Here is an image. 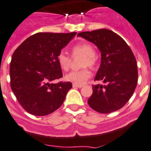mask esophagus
Here are the masks:
<instances>
[{
    "instance_id": "34e87169",
    "label": "esophagus",
    "mask_w": 151,
    "mask_h": 151,
    "mask_svg": "<svg viewBox=\"0 0 151 151\" xmlns=\"http://www.w3.org/2000/svg\"><path fill=\"white\" fill-rule=\"evenodd\" d=\"M72 86H73L74 88H81V87H83L82 85H76V84H73Z\"/></svg>"
}]
</instances>
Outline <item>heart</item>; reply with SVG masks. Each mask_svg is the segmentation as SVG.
<instances>
[{
  "label": "heart",
  "instance_id": "obj_1",
  "mask_svg": "<svg viewBox=\"0 0 151 151\" xmlns=\"http://www.w3.org/2000/svg\"><path fill=\"white\" fill-rule=\"evenodd\" d=\"M73 58L83 57L81 66L89 67L94 69L97 65V58L95 56V48L91 43L86 42H79L74 45L70 50ZM57 61L60 68L62 70H68L70 65V58L65 52H60L57 57ZM91 76V72L89 69H83L78 71H71L65 76V81L76 85L85 84Z\"/></svg>",
  "mask_w": 151,
  "mask_h": 151
}]
</instances>
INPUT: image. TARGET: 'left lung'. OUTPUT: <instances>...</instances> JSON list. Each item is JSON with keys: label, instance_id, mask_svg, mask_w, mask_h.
<instances>
[{"label": "left lung", "instance_id": "obj_1", "mask_svg": "<svg viewBox=\"0 0 151 151\" xmlns=\"http://www.w3.org/2000/svg\"><path fill=\"white\" fill-rule=\"evenodd\" d=\"M78 36L94 43L101 52V64L94 81L103 85L92 86L89 105L100 113L122 109L132 96L138 81L137 60L132 49L118 34L106 29L81 32Z\"/></svg>", "mask_w": 151, "mask_h": 151}]
</instances>
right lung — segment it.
I'll use <instances>...</instances> for the list:
<instances>
[{"instance_id": "add662e5", "label": "right lung", "mask_w": 151, "mask_h": 151, "mask_svg": "<svg viewBox=\"0 0 151 151\" xmlns=\"http://www.w3.org/2000/svg\"><path fill=\"white\" fill-rule=\"evenodd\" d=\"M76 34L37 33L14 52L10 65V86L19 104L28 113L46 116L63 104L72 84L50 82L62 77L57 57Z\"/></svg>"}]
</instances>
